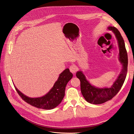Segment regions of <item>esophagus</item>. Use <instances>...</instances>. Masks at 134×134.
Segmentation results:
<instances>
[{
  "mask_svg": "<svg viewBox=\"0 0 134 134\" xmlns=\"http://www.w3.org/2000/svg\"><path fill=\"white\" fill-rule=\"evenodd\" d=\"M69 70L70 72H71L72 73H75V72L77 70V67L76 66L74 65H71L69 68Z\"/></svg>",
  "mask_w": 134,
  "mask_h": 134,
  "instance_id": "34e87169",
  "label": "esophagus"
}]
</instances>
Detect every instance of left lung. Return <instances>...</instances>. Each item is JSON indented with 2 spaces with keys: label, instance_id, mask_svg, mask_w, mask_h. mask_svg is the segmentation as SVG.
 <instances>
[{
  "label": "left lung",
  "instance_id": "obj_1",
  "mask_svg": "<svg viewBox=\"0 0 134 134\" xmlns=\"http://www.w3.org/2000/svg\"><path fill=\"white\" fill-rule=\"evenodd\" d=\"M108 29L115 34L119 47V60L122 65V69L119 76L110 88H98L93 86L86 79L82 71L76 72V76L80 81L81 92L88 102L98 104L111 100L119 92L125 82L127 72L128 58L124 40L119 31L115 27H108Z\"/></svg>",
  "mask_w": 134,
  "mask_h": 134
}]
</instances>
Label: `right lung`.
Masks as SVG:
<instances>
[{"label": "right lung", "mask_w": 134, "mask_h": 134, "mask_svg": "<svg viewBox=\"0 0 134 134\" xmlns=\"http://www.w3.org/2000/svg\"><path fill=\"white\" fill-rule=\"evenodd\" d=\"M72 77L69 69H66L59 75L53 87L46 94L38 98H30L23 94L15 87L18 94L27 103L38 108L51 109L57 107L65 96V90L67 83Z\"/></svg>", "instance_id": "1"}]
</instances>
